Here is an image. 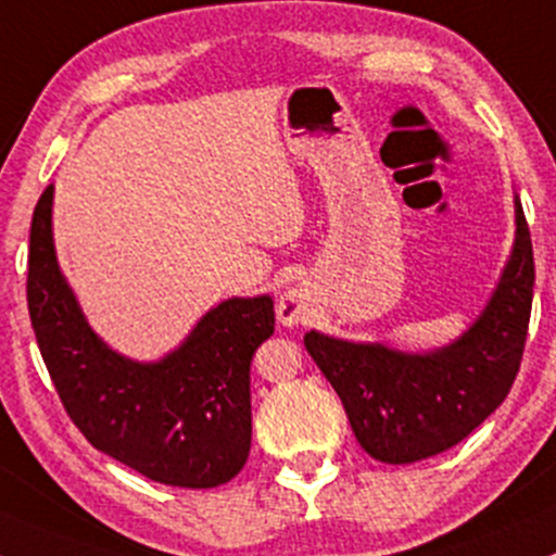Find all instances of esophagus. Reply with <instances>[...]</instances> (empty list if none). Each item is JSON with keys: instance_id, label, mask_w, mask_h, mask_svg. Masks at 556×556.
<instances>
[{"instance_id": "obj_1", "label": "esophagus", "mask_w": 556, "mask_h": 556, "mask_svg": "<svg viewBox=\"0 0 556 556\" xmlns=\"http://www.w3.org/2000/svg\"><path fill=\"white\" fill-rule=\"evenodd\" d=\"M307 315V302L296 294V291H286L278 302V320L283 326H296Z\"/></svg>"}]
</instances>
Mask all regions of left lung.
Instances as JSON below:
<instances>
[{
	"label": "left lung",
	"instance_id": "1",
	"mask_svg": "<svg viewBox=\"0 0 556 556\" xmlns=\"http://www.w3.org/2000/svg\"><path fill=\"white\" fill-rule=\"evenodd\" d=\"M517 239L489 307L459 341L433 354H402L309 330L304 346L341 396L359 446L389 465L459 444L513 389L533 304V244L515 202Z\"/></svg>",
	"mask_w": 556,
	"mask_h": 556
}]
</instances>
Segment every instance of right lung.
<instances>
[{"mask_svg":"<svg viewBox=\"0 0 556 556\" xmlns=\"http://www.w3.org/2000/svg\"><path fill=\"white\" fill-rule=\"evenodd\" d=\"M26 294L49 378L93 448L178 489L239 476L252 446L249 367L276 328L270 296L217 304L184 346L154 365L121 357L93 336L58 267L52 186L30 220Z\"/></svg>","mask_w":556,"mask_h":556,"instance_id":"add662e5","label":"right lung"}]
</instances>
